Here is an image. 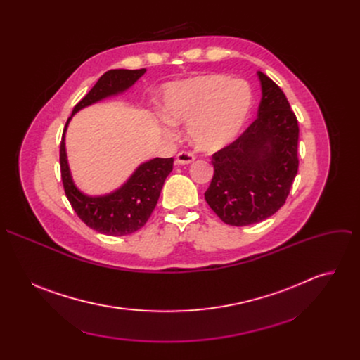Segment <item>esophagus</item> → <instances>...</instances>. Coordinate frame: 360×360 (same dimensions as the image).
I'll return each instance as SVG.
<instances>
[{
  "mask_svg": "<svg viewBox=\"0 0 360 360\" xmlns=\"http://www.w3.org/2000/svg\"><path fill=\"white\" fill-rule=\"evenodd\" d=\"M195 161V155L191 152H186V150H182L179 152L176 155V160H175V164L176 165H188L191 162Z\"/></svg>",
  "mask_w": 360,
  "mask_h": 360,
  "instance_id": "34e87169",
  "label": "esophagus"
}]
</instances>
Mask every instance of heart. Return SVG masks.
Returning <instances> with one entry per match:
<instances>
[{
  "label": "heart",
  "instance_id": "b5f03b06",
  "mask_svg": "<svg viewBox=\"0 0 360 360\" xmlns=\"http://www.w3.org/2000/svg\"><path fill=\"white\" fill-rule=\"evenodd\" d=\"M252 88L245 79L224 74L199 75L171 84L164 95V131L188 124L191 142L202 150L231 143L245 125L252 107Z\"/></svg>",
  "mask_w": 360,
  "mask_h": 360
}]
</instances>
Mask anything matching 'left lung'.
Returning a JSON list of instances; mask_svg holds the SVG:
<instances>
[{
  "label": "left lung",
  "mask_w": 360,
  "mask_h": 360,
  "mask_svg": "<svg viewBox=\"0 0 360 360\" xmlns=\"http://www.w3.org/2000/svg\"><path fill=\"white\" fill-rule=\"evenodd\" d=\"M262 98L256 118L231 145L212 155L214 178L205 192L228 225L246 226L278 212L297 174L299 127L283 91L258 71Z\"/></svg>",
  "instance_id": "8db88e82"
}]
</instances>
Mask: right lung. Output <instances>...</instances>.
Masks as SVG:
<instances>
[{
    "mask_svg": "<svg viewBox=\"0 0 360 360\" xmlns=\"http://www.w3.org/2000/svg\"><path fill=\"white\" fill-rule=\"evenodd\" d=\"M142 70H111L74 107L72 115L96 102L128 91L143 74ZM71 115V118H72ZM60 146L61 178L65 195L79 219L91 229L110 236H122L141 229L155 210L164 182L171 174L174 158H153L142 162L118 189L105 195H86L75 185L65 150V132Z\"/></svg>",
    "mask_w": 360,
    "mask_h": 360,
    "instance_id": "obj_1",
    "label": "right lung"
}]
</instances>
